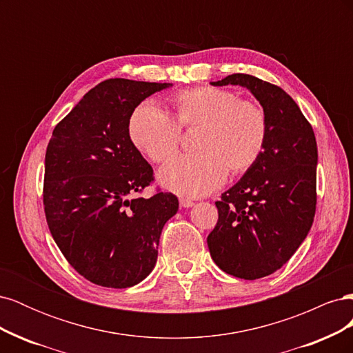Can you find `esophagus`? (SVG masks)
<instances>
[{
  "instance_id": "esophagus-1",
  "label": "esophagus",
  "mask_w": 353,
  "mask_h": 353,
  "mask_svg": "<svg viewBox=\"0 0 353 353\" xmlns=\"http://www.w3.org/2000/svg\"><path fill=\"white\" fill-rule=\"evenodd\" d=\"M179 205H181V208H191V206H194V201H191L188 199H179Z\"/></svg>"
}]
</instances>
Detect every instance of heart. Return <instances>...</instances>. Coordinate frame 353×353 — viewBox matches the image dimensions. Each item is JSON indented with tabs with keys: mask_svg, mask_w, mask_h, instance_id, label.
<instances>
[{
	"mask_svg": "<svg viewBox=\"0 0 353 353\" xmlns=\"http://www.w3.org/2000/svg\"><path fill=\"white\" fill-rule=\"evenodd\" d=\"M178 122L153 103L137 108L128 134L137 150L154 163L165 162L181 141V128H199L193 154H179L160 169L159 181L181 196H206L225 183L228 170L241 174L261 157L268 121L258 103L230 90L199 87L175 97Z\"/></svg>",
	"mask_w": 353,
	"mask_h": 353,
	"instance_id": "1",
	"label": "heart"
}]
</instances>
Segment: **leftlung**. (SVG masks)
<instances>
[{"instance_id": "8db88e82", "label": "left lung", "mask_w": 353, "mask_h": 353, "mask_svg": "<svg viewBox=\"0 0 353 353\" xmlns=\"http://www.w3.org/2000/svg\"><path fill=\"white\" fill-rule=\"evenodd\" d=\"M228 83L259 100L268 138L258 162L215 201L218 222L208 245L223 272L256 280L280 270L312 227L318 150L311 123L284 90L245 73L212 82Z\"/></svg>"}]
</instances>
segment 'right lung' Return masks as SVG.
<instances>
[{
	"label": "right lung",
	"instance_id": "1",
	"mask_svg": "<svg viewBox=\"0 0 353 353\" xmlns=\"http://www.w3.org/2000/svg\"><path fill=\"white\" fill-rule=\"evenodd\" d=\"M169 83L114 78L90 90L52 131L42 201L52 239L88 281L126 288L154 268L172 193L144 199L153 168L128 134L135 108Z\"/></svg>",
	"mask_w": 353,
	"mask_h": 353
}]
</instances>
